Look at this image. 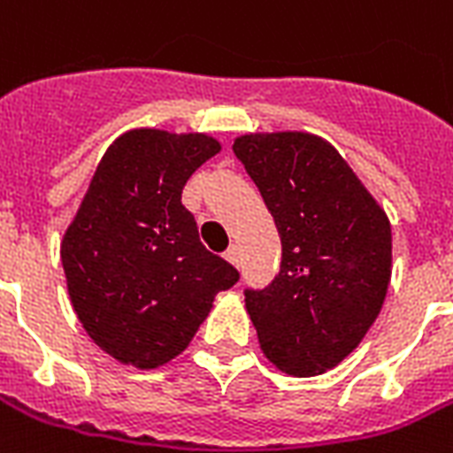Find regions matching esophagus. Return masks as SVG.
Returning a JSON list of instances; mask_svg holds the SVG:
<instances>
[{
	"mask_svg": "<svg viewBox=\"0 0 453 453\" xmlns=\"http://www.w3.org/2000/svg\"><path fill=\"white\" fill-rule=\"evenodd\" d=\"M226 258L230 260L234 267H239V263H242V260H239V246H230V249L226 251Z\"/></svg>",
	"mask_w": 453,
	"mask_h": 453,
	"instance_id": "34e87169",
	"label": "esophagus"
}]
</instances>
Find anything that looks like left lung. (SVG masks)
<instances>
[{"instance_id": "8db88e82", "label": "left lung", "mask_w": 453, "mask_h": 453, "mask_svg": "<svg viewBox=\"0 0 453 453\" xmlns=\"http://www.w3.org/2000/svg\"><path fill=\"white\" fill-rule=\"evenodd\" d=\"M233 150L281 237L277 277L244 290L260 349L281 372L323 374L380 316L391 281V223L326 139L244 134Z\"/></svg>"}]
</instances>
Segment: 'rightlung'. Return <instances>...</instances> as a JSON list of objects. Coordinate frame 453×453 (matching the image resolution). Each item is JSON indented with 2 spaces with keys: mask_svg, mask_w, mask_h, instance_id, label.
Instances as JSON below:
<instances>
[{
  "mask_svg": "<svg viewBox=\"0 0 453 453\" xmlns=\"http://www.w3.org/2000/svg\"><path fill=\"white\" fill-rule=\"evenodd\" d=\"M214 137L130 130L106 149L60 258L73 311L109 356L153 370L181 354L239 272L200 242L181 204Z\"/></svg>",
  "mask_w": 453,
  "mask_h": 453,
  "instance_id": "obj_1",
  "label": "right lung"
}]
</instances>
